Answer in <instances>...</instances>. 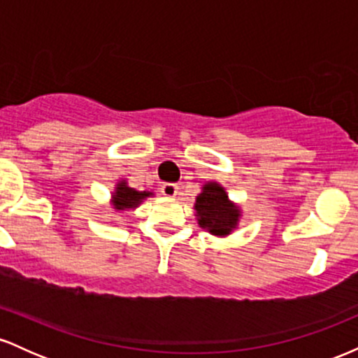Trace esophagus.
Here are the masks:
<instances>
[{"mask_svg":"<svg viewBox=\"0 0 358 358\" xmlns=\"http://www.w3.org/2000/svg\"><path fill=\"white\" fill-rule=\"evenodd\" d=\"M162 193L165 196H176L178 195V185L176 183H163Z\"/></svg>","mask_w":358,"mask_h":358,"instance_id":"obj_1","label":"esophagus"}]
</instances>
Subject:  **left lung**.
<instances>
[{
	"label": "left lung",
	"instance_id": "1",
	"mask_svg": "<svg viewBox=\"0 0 358 358\" xmlns=\"http://www.w3.org/2000/svg\"><path fill=\"white\" fill-rule=\"evenodd\" d=\"M199 225L213 236H227L239 222V207L229 202L227 193L219 183H207L195 202Z\"/></svg>",
	"mask_w": 358,
	"mask_h": 358
}]
</instances>
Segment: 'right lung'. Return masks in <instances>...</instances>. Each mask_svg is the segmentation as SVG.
<instances>
[{"label": "right lung", "mask_w": 358, "mask_h": 358, "mask_svg": "<svg viewBox=\"0 0 358 358\" xmlns=\"http://www.w3.org/2000/svg\"><path fill=\"white\" fill-rule=\"evenodd\" d=\"M153 195L151 192H138L134 188H129L126 182H121L117 185L116 193L113 195V203L116 210H126V208L138 207L146 196Z\"/></svg>", "instance_id": "right-lung-1"}]
</instances>
